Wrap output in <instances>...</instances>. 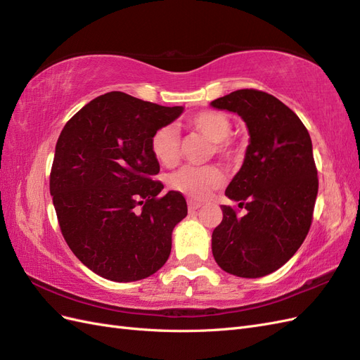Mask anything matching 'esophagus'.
<instances>
[{
	"instance_id": "1",
	"label": "esophagus",
	"mask_w": 360,
	"mask_h": 360,
	"mask_svg": "<svg viewBox=\"0 0 360 360\" xmlns=\"http://www.w3.org/2000/svg\"><path fill=\"white\" fill-rule=\"evenodd\" d=\"M188 205H189V212H191V213H192V212H197V210L200 209V207H201L200 202H195V201H189Z\"/></svg>"
}]
</instances>
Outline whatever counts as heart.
Instances as JSON below:
<instances>
[{
	"label": "heart",
	"mask_w": 360,
	"mask_h": 360,
	"mask_svg": "<svg viewBox=\"0 0 360 360\" xmlns=\"http://www.w3.org/2000/svg\"><path fill=\"white\" fill-rule=\"evenodd\" d=\"M189 123L200 134L209 138L212 143H216V150L222 155H233L234 147L226 141L231 132V123L228 117L217 111H204L195 114ZM151 153L163 163V165H172L179 158L180 136L177 129L172 124L162 126L158 129L153 138H151ZM225 183L224 172L216 167H192L186 165L176 171L169 177V184L174 191H179L183 195L193 200H205L210 193L219 189Z\"/></svg>",
	"instance_id": "1"
}]
</instances>
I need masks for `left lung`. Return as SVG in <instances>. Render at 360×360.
<instances>
[{"label":"left lung","instance_id":"1","mask_svg":"<svg viewBox=\"0 0 360 360\" xmlns=\"http://www.w3.org/2000/svg\"><path fill=\"white\" fill-rule=\"evenodd\" d=\"M210 106L237 114L249 134L242 167L225 191L246 213L221 207L212 252L226 274L266 276L296 254L309 231L319 192L312 141L300 118L264 91L237 90Z\"/></svg>","mask_w":360,"mask_h":360}]
</instances>
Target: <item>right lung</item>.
Listing matches in <instances>:
<instances>
[{"instance_id": "1", "label": "right lung", "mask_w": 360, "mask_h": 360, "mask_svg": "<svg viewBox=\"0 0 360 360\" xmlns=\"http://www.w3.org/2000/svg\"><path fill=\"white\" fill-rule=\"evenodd\" d=\"M183 106H160L120 91L96 97L61 130L49 189L72 252L115 282L148 278L167 263L186 200L163 197L151 138Z\"/></svg>"}]
</instances>
